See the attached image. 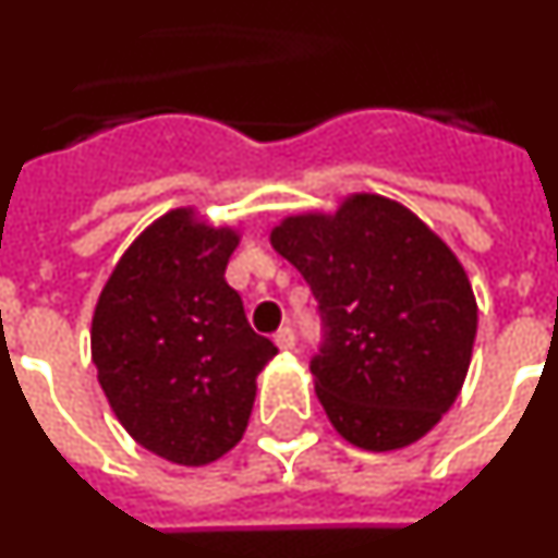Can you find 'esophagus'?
I'll return each instance as SVG.
<instances>
[{
    "mask_svg": "<svg viewBox=\"0 0 558 558\" xmlns=\"http://www.w3.org/2000/svg\"><path fill=\"white\" fill-rule=\"evenodd\" d=\"M274 340H276V347L282 349V352H288V349L295 347V335H293V329H290V327L279 329V332L274 335Z\"/></svg>",
    "mask_w": 558,
    "mask_h": 558,
    "instance_id": "esophagus-1",
    "label": "esophagus"
}]
</instances>
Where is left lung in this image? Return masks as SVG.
<instances>
[{"mask_svg": "<svg viewBox=\"0 0 558 558\" xmlns=\"http://www.w3.org/2000/svg\"><path fill=\"white\" fill-rule=\"evenodd\" d=\"M270 245L318 299V402L349 445L402 450L441 422L463 388L477 332L470 276L399 201L352 192L335 211H299Z\"/></svg>", "mask_w": 558, "mask_h": 558, "instance_id": "8db88e82", "label": "left lung"}]
</instances>
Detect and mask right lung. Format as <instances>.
<instances>
[{
	"label": "right lung",
	"instance_id": "obj_1",
	"mask_svg": "<svg viewBox=\"0 0 558 558\" xmlns=\"http://www.w3.org/2000/svg\"><path fill=\"white\" fill-rule=\"evenodd\" d=\"M240 236L195 206L170 209L128 245L92 315V360L113 416L181 466L218 461L243 438L256 374L276 354L226 282Z\"/></svg>",
	"mask_w": 558,
	"mask_h": 558
}]
</instances>
